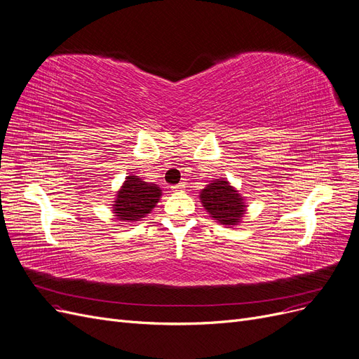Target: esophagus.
<instances>
[{"label":"esophagus","instance_id":"obj_1","mask_svg":"<svg viewBox=\"0 0 359 359\" xmlns=\"http://www.w3.org/2000/svg\"><path fill=\"white\" fill-rule=\"evenodd\" d=\"M184 186H186V184H184V182H180V184H177V186H173V187H172V190H173V191L182 190V189H184Z\"/></svg>","mask_w":359,"mask_h":359}]
</instances>
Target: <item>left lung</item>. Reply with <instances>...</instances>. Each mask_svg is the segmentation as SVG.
Listing matches in <instances>:
<instances>
[{
    "instance_id": "left-lung-1",
    "label": "left lung",
    "mask_w": 359,
    "mask_h": 359,
    "mask_svg": "<svg viewBox=\"0 0 359 359\" xmlns=\"http://www.w3.org/2000/svg\"><path fill=\"white\" fill-rule=\"evenodd\" d=\"M201 202L210 217L220 224L235 226L245 214V201L226 180H212L201 191Z\"/></svg>"
}]
</instances>
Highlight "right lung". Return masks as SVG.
<instances>
[{"label":"right lung","instance_id":"add662e5","mask_svg":"<svg viewBox=\"0 0 359 359\" xmlns=\"http://www.w3.org/2000/svg\"><path fill=\"white\" fill-rule=\"evenodd\" d=\"M161 190L157 184L145 182L136 175H128L116 191L112 211L118 220L137 222L148 215L160 201Z\"/></svg>","mask_w":359,"mask_h":359}]
</instances>
